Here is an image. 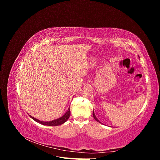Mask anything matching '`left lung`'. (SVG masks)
Returning a JSON list of instances; mask_svg holds the SVG:
<instances>
[{
	"label": "left lung",
	"instance_id": "obj_1",
	"mask_svg": "<svg viewBox=\"0 0 160 160\" xmlns=\"http://www.w3.org/2000/svg\"><path fill=\"white\" fill-rule=\"evenodd\" d=\"M93 118H94V119L97 121V122H99V123H101L100 122H99V120L98 119V118H96V116H95V113H94V111H93Z\"/></svg>",
	"mask_w": 160,
	"mask_h": 160
}]
</instances>
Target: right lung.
<instances>
[{
  "instance_id": "add662e5",
  "label": "right lung",
  "mask_w": 160,
  "mask_h": 160,
  "mask_svg": "<svg viewBox=\"0 0 160 160\" xmlns=\"http://www.w3.org/2000/svg\"><path fill=\"white\" fill-rule=\"evenodd\" d=\"M71 115V111H70V107L69 108V109H67V111H66V113L62 116V117L54 119L52 121H51V122H42V121H40L38 120L35 118L32 117V116L30 115V117L33 119L35 120V122H37L38 123H41L42 125H49V126H57V125H60L62 123H64L65 122H66L67 119H69V116Z\"/></svg>"
}]
</instances>
